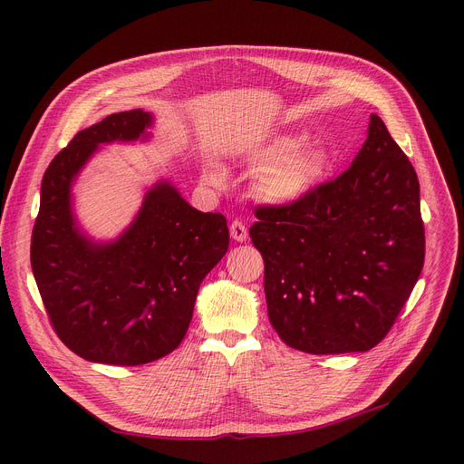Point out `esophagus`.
<instances>
[{
    "mask_svg": "<svg viewBox=\"0 0 464 464\" xmlns=\"http://www.w3.org/2000/svg\"><path fill=\"white\" fill-rule=\"evenodd\" d=\"M229 233H231V237H233L237 242H245V240L248 238V227H246L245 224H242V222H238V219H235V222H231Z\"/></svg>",
    "mask_w": 464,
    "mask_h": 464,
    "instance_id": "34e87169",
    "label": "esophagus"
}]
</instances>
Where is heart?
<instances>
[{
	"mask_svg": "<svg viewBox=\"0 0 464 464\" xmlns=\"http://www.w3.org/2000/svg\"><path fill=\"white\" fill-rule=\"evenodd\" d=\"M304 144V135L284 133L271 139L257 150V163L266 167L257 184V191L263 199L276 205L297 203L322 182L327 167L325 156ZM208 180L224 184V170L218 167L210 169Z\"/></svg>",
	"mask_w": 464,
	"mask_h": 464,
	"instance_id": "b5f03b06",
	"label": "heart"
}]
</instances>
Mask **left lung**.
<instances>
[{
  "instance_id": "8db88e82",
  "label": "left lung",
  "mask_w": 464,
  "mask_h": 464,
  "mask_svg": "<svg viewBox=\"0 0 464 464\" xmlns=\"http://www.w3.org/2000/svg\"><path fill=\"white\" fill-rule=\"evenodd\" d=\"M269 320L289 348L369 352L395 325L425 259L420 180L372 114L353 163L289 205H259Z\"/></svg>"
}]
</instances>
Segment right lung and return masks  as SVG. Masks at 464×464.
Returning a JSON list of instances; mask_svg holds the SVG:
<instances>
[{
    "label": "right lung",
    "instance_id": "add662e5",
    "mask_svg": "<svg viewBox=\"0 0 464 464\" xmlns=\"http://www.w3.org/2000/svg\"><path fill=\"white\" fill-rule=\"evenodd\" d=\"M152 116L116 112L79 131L44 170L32 271L54 333L79 357L137 367L179 348L203 278L229 248L224 214L199 212L160 182L130 229L95 245L75 227L71 182L102 142L135 140Z\"/></svg>",
    "mask_w": 464,
    "mask_h": 464
}]
</instances>
